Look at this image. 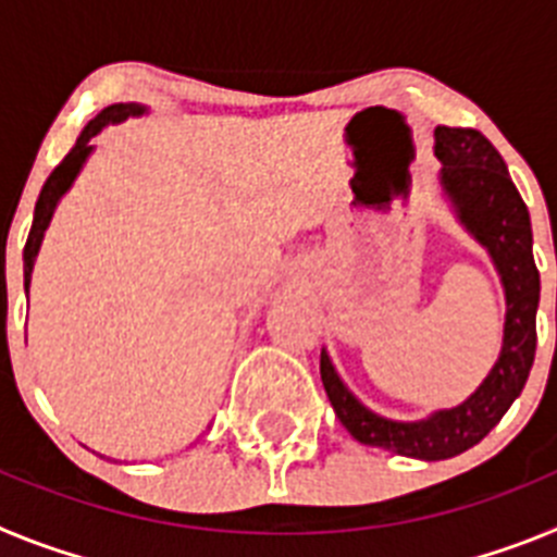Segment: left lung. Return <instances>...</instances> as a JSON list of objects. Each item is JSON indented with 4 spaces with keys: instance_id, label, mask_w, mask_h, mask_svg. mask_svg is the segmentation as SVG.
<instances>
[{
    "instance_id": "obj_1",
    "label": "left lung",
    "mask_w": 557,
    "mask_h": 557,
    "mask_svg": "<svg viewBox=\"0 0 557 557\" xmlns=\"http://www.w3.org/2000/svg\"><path fill=\"white\" fill-rule=\"evenodd\" d=\"M435 156L441 159V184L462 225L485 245L505 284L508 314L505 339L494 371L460 407L435 412L426 421H387L362 407L321 354V379L326 396L359 444L396 451L418 460H446L471 449L508 412L530 376L535 359V312H539V268L533 259L530 211L508 175V166L480 131L435 127Z\"/></svg>"
}]
</instances>
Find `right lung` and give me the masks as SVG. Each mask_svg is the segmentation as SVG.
Segmentation results:
<instances>
[{
    "instance_id": "1",
    "label": "right lung",
    "mask_w": 557,
    "mask_h": 557,
    "mask_svg": "<svg viewBox=\"0 0 557 557\" xmlns=\"http://www.w3.org/2000/svg\"><path fill=\"white\" fill-rule=\"evenodd\" d=\"M145 111L147 108L136 106V102H116V106L102 108L95 120L83 127V133L77 136L75 147L66 152V159H63L61 164L52 170V175H49L47 184H44L41 195H38L36 214H33V228H29L27 245H24V289H29V273H33V262H36L38 248H41L44 231H47L49 220H52V211H55L61 195L69 189V186H72V181H75L77 172H81L83 161H86L88 152H91V145H88V141L95 139L97 133H100L106 125L122 122V120H127V116H139V113H145Z\"/></svg>"
}]
</instances>
